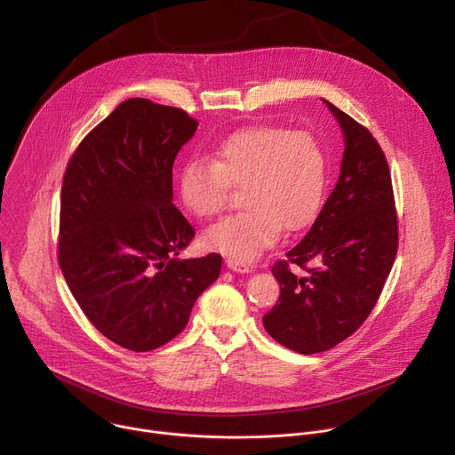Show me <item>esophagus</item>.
Returning <instances> with one entry per match:
<instances>
[{"label":"esophagus","mask_w":455,"mask_h":455,"mask_svg":"<svg viewBox=\"0 0 455 455\" xmlns=\"http://www.w3.org/2000/svg\"><path fill=\"white\" fill-rule=\"evenodd\" d=\"M225 263H227V268H228V270L237 272V274H250V272L253 270L248 263H244V261H237V259H232V257H228Z\"/></svg>","instance_id":"obj_1"}]
</instances>
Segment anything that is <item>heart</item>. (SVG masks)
Returning a JSON list of instances; mask_svg holds the SVG:
<instances>
[{
  "label": "heart",
  "instance_id": "obj_1",
  "mask_svg": "<svg viewBox=\"0 0 455 455\" xmlns=\"http://www.w3.org/2000/svg\"><path fill=\"white\" fill-rule=\"evenodd\" d=\"M328 153L309 132L283 125L243 127L223 139L212 160L194 158L180 172L183 205L202 220L225 209L230 187L241 190V212L214 225L205 235L209 250L237 261H251L275 244L283 227H307L328 188Z\"/></svg>",
  "mask_w": 455,
  "mask_h": 455
}]
</instances>
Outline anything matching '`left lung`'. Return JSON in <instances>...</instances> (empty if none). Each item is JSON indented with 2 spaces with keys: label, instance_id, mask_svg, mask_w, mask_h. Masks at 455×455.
<instances>
[{
  "label": "left lung",
  "instance_id": "obj_1",
  "mask_svg": "<svg viewBox=\"0 0 455 455\" xmlns=\"http://www.w3.org/2000/svg\"><path fill=\"white\" fill-rule=\"evenodd\" d=\"M323 102L346 137L340 178L304 239L272 267L281 295L263 316L268 335L300 355L328 351L362 326L398 251L387 158L365 125ZM309 260L321 267L309 269ZM291 266L307 274L295 276Z\"/></svg>",
  "mask_w": 455,
  "mask_h": 455
}]
</instances>
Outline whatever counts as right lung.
I'll list each match as a JSON object with an SVG mask.
<instances>
[{
  "mask_svg": "<svg viewBox=\"0 0 455 455\" xmlns=\"http://www.w3.org/2000/svg\"><path fill=\"white\" fill-rule=\"evenodd\" d=\"M196 127L180 108L127 99L64 171L59 267L88 320L129 351L180 335L221 272L220 253L176 259L196 232L172 205V164Z\"/></svg>",
  "mask_w": 455,
  "mask_h": 455,
  "instance_id": "1",
  "label": "right lung"
}]
</instances>
